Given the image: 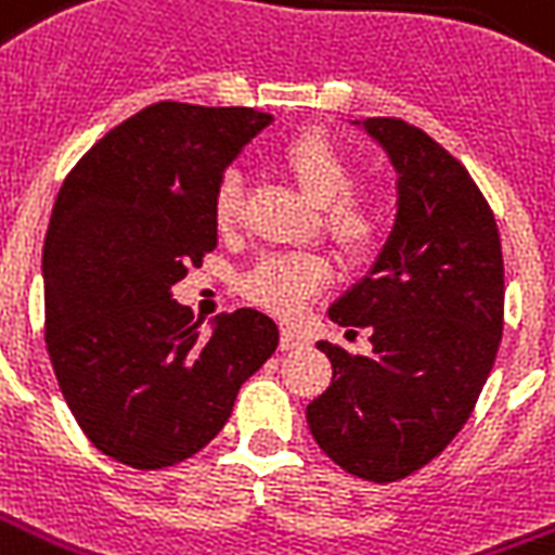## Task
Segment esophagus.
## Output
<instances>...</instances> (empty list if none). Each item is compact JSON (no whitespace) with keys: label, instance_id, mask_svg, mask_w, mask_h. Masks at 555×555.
<instances>
[{"label":"esophagus","instance_id":"1","mask_svg":"<svg viewBox=\"0 0 555 555\" xmlns=\"http://www.w3.org/2000/svg\"><path fill=\"white\" fill-rule=\"evenodd\" d=\"M279 346H282L285 352H291V349H302V346H308V337L299 332V328L285 325V328H282V337H279Z\"/></svg>","mask_w":555,"mask_h":555}]
</instances>
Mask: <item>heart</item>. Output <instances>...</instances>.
I'll list each match as a JSON object with an SVG mask.
<instances>
[{"mask_svg":"<svg viewBox=\"0 0 555 555\" xmlns=\"http://www.w3.org/2000/svg\"><path fill=\"white\" fill-rule=\"evenodd\" d=\"M279 163L308 201L323 206L325 230L349 249L370 247L384 223L378 197L352 189L354 168L344 147H337L325 133H302L291 139ZM211 215L221 230H232L241 215V177L227 171L215 185ZM332 282V261L320 253H268L244 273V294L270 308L273 314L296 317L306 311L325 285Z\"/></svg>","mask_w":555,"mask_h":555,"instance_id":"heart-1","label":"heart"}]
</instances>
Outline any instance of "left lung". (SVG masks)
<instances>
[{
	"label": "left lung",
	"instance_id": "1",
	"mask_svg": "<svg viewBox=\"0 0 555 555\" xmlns=\"http://www.w3.org/2000/svg\"><path fill=\"white\" fill-rule=\"evenodd\" d=\"M399 175L384 247L328 317L372 352L320 340L332 387L308 404L317 446L349 475L392 483L442 454L472 416L503 332L498 223L463 165L401 118L354 121Z\"/></svg>",
	"mask_w": 555,
	"mask_h": 555
}]
</instances>
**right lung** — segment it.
<instances>
[{"mask_svg": "<svg viewBox=\"0 0 555 555\" xmlns=\"http://www.w3.org/2000/svg\"><path fill=\"white\" fill-rule=\"evenodd\" d=\"M273 121L249 107L159 101L83 154L63 180L42 247L46 349L101 454L142 472L221 434L241 384L276 352L256 308L203 337L171 287L218 244L215 185Z\"/></svg>", "mask_w": 555, "mask_h": 555, "instance_id": "right-lung-1", "label": "right lung"}]
</instances>
